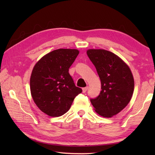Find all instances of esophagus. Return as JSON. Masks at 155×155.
Returning <instances> with one entry per match:
<instances>
[{
    "label": "esophagus",
    "instance_id": "1",
    "mask_svg": "<svg viewBox=\"0 0 155 155\" xmlns=\"http://www.w3.org/2000/svg\"><path fill=\"white\" fill-rule=\"evenodd\" d=\"M88 90V87L87 86V87H83V93H85L86 91H87V90Z\"/></svg>",
    "mask_w": 155,
    "mask_h": 155
}]
</instances>
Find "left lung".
Wrapping results in <instances>:
<instances>
[{
  "instance_id": "obj_1",
  "label": "left lung",
  "mask_w": 155,
  "mask_h": 155,
  "mask_svg": "<svg viewBox=\"0 0 155 155\" xmlns=\"http://www.w3.org/2000/svg\"><path fill=\"white\" fill-rule=\"evenodd\" d=\"M87 54L101 82L100 95L91 99L95 111L104 117L117 115L129 103L134 91V78L128 65L113 52L88 49Z\"/></svg>"
}]
</instances>
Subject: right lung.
<instances>
[{"label": "right lung", "instance_id": "right-lung-1", "mask_svg": "<svg viewBox=\"0 0 155 155\" xmlns=\"http://www.w3.org/2000/svg\"><path fill=\"white\" fill-rule=\"evenodd\" d=\"M78 53L77 49L54 50L34 65L30 78L31 96L37 107L49 116L65 114L82 92L68 72Z\"/></svg>", "mask_w": 155, "mask_h": 155}]
</instances>
